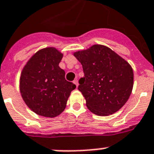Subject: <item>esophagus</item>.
<instances>
[{
    "label": "esophagus",
    "mask_w": 154,
    "mask_h": 154,
    "mask_svg": "<svg viewBox=\"0 0 154 154\" xmlns=\"http://www.w3.org/2000/svg\"><path fill=\"white\" fill-rule=\"evenodd\" d=\"M73 84L77 87V86H78V81H77V80H74V81H73Z\"/></svg>",
    "instance_id": "obj_1"
}]
</instances>
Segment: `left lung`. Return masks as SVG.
<instances>
[{
	"label": "left lung",
	"mask_w": 154,
	"mask_h": 154,
	"mask_svg": "<svg viewBox=\"0 0 154 154\" xmlns=\"http://www.w3.org/2000/svg\"><path fill=\"white\" fill-rule=\"evenodd\" d=\"M73 56L83 67L85 77L79 80L78 90L88 110L100 116L118 112L133 89L134 72L128 62L100 44L76 51Z\"/></svg>",
	"instance_id": "8db88e82"
}]
</instances>
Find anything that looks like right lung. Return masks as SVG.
<instances>
[{
    "instance_id": "obj_1",
    "label": "right lung",
    "mask_w": 154,
    "mask_h": 154,
    "mask_svg": "<svg viewBox=\"0 0 154 154\" xmlns=\"http://www.w3.org/2000/svg\"><path fill=\"white\" fill-rule=\"evenodd\" d=\"M63 54L55 47L42 48L30 57L21 71L20 92L27 106L35 114L54 118L65 110L76 85L65 78L59 67Z\"/></svg>"
}]
</instances>
